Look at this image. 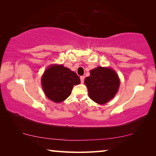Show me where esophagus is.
<instances>
[{"label": "esophagus", "mask_w": 156, "mask_h": 156, "mask_svg": "<svg viewBox=\"0 0 156 156\" xmlns=\"http://www.w3.org/2000/svg\"><path fill=\"white\" fill-rule=\"evenodd\" d=\"M80 81H81V83H84V76H80Z\"/></svg>", "instance_id": "34e87169"}]
</instances>
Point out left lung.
Masks as SVG:
<instances>
[{
    "label": "left lung",
    "mask_w": 156,
    "mask_h": 156,
    "mask_svg": "<svg viewBox=\"0 0 156 156\" xmlns=\"http://www.w3.org/2000/svg\"><path fill=\"white\" fill-rule=\"evenodd\" d=\"M89 96L96 103L103 105L113 98L120 86V80L115 71L98 67L91 70L90 76L84 80Z\"/></svg>",
    "instance_id": "8db88e82"
}]
</instances>
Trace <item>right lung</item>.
Returning <instances> with one entry per match:
<instances>
[{
  "mask_svg": "<svg viewBox=\"0 0 156 156\" xmlns=\"http://www.w3.org/2000/svg\"><path fill=\"white\" fill-rule=\"evenodd\" d=\"M44 94L52 101L60 102L72 94L73 85L80 83L79 76L63 65H53L42 77Z\"/></svg>",
  "mask_w": 156,
  "mask_h": 156,
  "instance_id": "obj_1",
  "label": "right lung"
}]
</instances>
